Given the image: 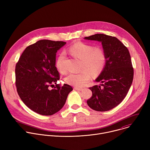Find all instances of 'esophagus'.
<instances>
[{
	"label": "esophagus",
	"instance_id": "1",
	"mask_svg": "<svg viewBox=\"0 0 150 150\" xmlns=\"http://www.w3.org/2000/svg\"><path fill=\"white\" fill-rule=\"evenodd\" d=\"M74 89L75 90H77V91H82V90H83V88H79V87H74Z\"/></svg>",
	"mask_w": 150,
	"mask_h": 150
}]
</instances>
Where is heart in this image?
I'll list each match as a JSON object with an SVG mask.
<instances>
[{"label": "heart", "mask_w": 150, "mask_h": 150, "mask_svg": "<svg viewBox=\"0 0 150 150\" xmlns=\"http://www.w3.org/2000/svg\"><path fill=\"white\" fill-rule=\"evenodd\" d=\"M70 53L76 57L81 59V72L71 74L66 78L68 83L76 87H81L91 79V74L97 75L104 68L107 57L104 50L99 47H95L82 42H76L69 47ZM65 53H62L58 57L56 66L62 74L67 72L64 65Z\"/></svg>", "instance_id": "heart-1"}]
</instances>
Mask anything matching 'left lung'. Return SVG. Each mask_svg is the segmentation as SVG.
Segmentation results:
<instances>
[{"label":"left lung","mask_w":150,"mask_h":150,"mask_svg":"<svg viewBox=\"0 0 150 150\" xmlns=\"http://www.w3.org/2000/svg\"><path fill=\"white\" fill-rule=\"evenodd\" d=\"M85 39L101 41L107 57L105 66L96 79L102 83L89 88L93 94L87 104L96 111L110 110L123 101L132 83L134 68L129 52L115 37L96 34Z\"/></svg>","instance_id":"obj_1"}]
</instances>
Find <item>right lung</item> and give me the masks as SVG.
Returning <instances> with one entry per match:
<instances>
[{
  "instance_id": "right-lung-1",
  "label": "right lung",
  "mask_w": 150,
  "mask_h": 150,
  "mask_svg": "<svg viewBox=\"0 0 150 150\" xmlns=\"http://www.w3.org/2000/svg\"><path fill=\"white\" fill-rule=\"evenodd\" d=\"M65 44L62 41L39 40L25 49L16 64L18 94L28 108L38 114L50 116L57 113L73 90L69 85L56 83L60 75L55 66L56 53ZM54 83L55 87L50 89Z\"/></svg>"
}]
</instances>
